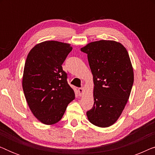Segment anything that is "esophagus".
Listing matches in <instances>:
<instances>
[{"label":"esophagus","instance_id":"1","mask_svg":"<svg viewBox=\"0 0 155 155\" xmlns=\"http://www.w3.org/2000/svg\"><path fill=\"white\" fill-rule=\"evenodd\" d=\"M78 92H79V95L80 97L82 96V95H83V94H84V88L83 87L78 88Z\"/></svg>","mask_w":155,"mask_h":155}]
</instances>
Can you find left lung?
Masks as SVG:
<instances>
[{
  "label": "left lung",
  "instance_id": "left-lung-1",
  "mask_svg": "<svg viewBox=\"0 0 155 155\" xmlns=\"http://www.w3.org/2000/svg\"><path fill=\"white\" fill-rule=\"evenodd\" d=\"M80 50L87 54L94 82V106L87 116L94 126L109 127L121 115L134 81L128 53L113 40L90 42Z\"/></svg>",
  "mask_w": 155,
  "mask_h": 155
}]
</instances>
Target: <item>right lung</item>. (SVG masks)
Returning <instances> with one entry per match:
<instances>
[{"mask_svg": "<svg viewBox=\"0 0 155 155\" xmlns=\"http://www.w3.org/2000/svg\"><path fill=\"white\" fill-rule=\"evenodd\" d=\"M73 48L71 44L45 41L27 55L22 88L33 115L42 124L53 125L62 118L75 92L67 82L62 64Z\"/></svg>", "mask_w": 155, "mask_h": 155, "instance_id": "obj_1", "label": "right lung"}]
</instances>
